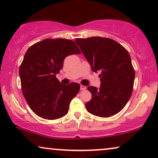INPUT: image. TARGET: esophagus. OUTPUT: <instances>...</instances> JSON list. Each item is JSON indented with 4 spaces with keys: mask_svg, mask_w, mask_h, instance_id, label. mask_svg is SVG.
<instances>
[{
    "mask_svg": "<svg viewBox=\"0 0 158 158\" xmlns=\"http://www.w3.org/2000/svg\"><path fill=\"white\" fill-rule=\"evenodd\" d=\"M85 89H86V86L83 85H81V90H85Z\"/></svg>",
    "mask_w": 158,
    "mask_h": 158,
    "instance_id": "1",
    "label": "esophagus"
}]
</instances>
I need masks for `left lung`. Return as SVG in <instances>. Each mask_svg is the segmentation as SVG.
Here are the masks:
<instances>
[{
	"mask_svg": "<svg viewBox=\"0 0 158 158\" xmlns=\"http://www.w3.org/2000/svg\"><path fill=\"white\" fill-rule=\"evenodd\" d=\"M94 72H101V86H88L92 98L85 103L89 113L109 117L122 111L132 94L135 72L130 55L122 45L109 38L75 39Z\"/></svg>",
	"mask_w": 158,
	"mask_h": 158,
	"instance_id": "left-lung-1",
	"label": "left lung"
}]
</instances>
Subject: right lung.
Listing matches in <instances>:
<instances>
[{
    "label": "right lung",
    "instance_id": "obj_1",
    "mask_svg": "<svg viewBox=\"0 0 158 158\" xmlns=\"http://www.w3.org/2000/svg\"><path fill=\"white\" fill-rule=\"evenodd\" d=\"M75 43L66 39H46L29 47L19 68L21 89L30 109L45 119L65 116L80 85H63L56 78L67 56L81 54Z\"/></svg>",
    "mask_w": 158,
    "mask_h": 158
}]
</instances>
